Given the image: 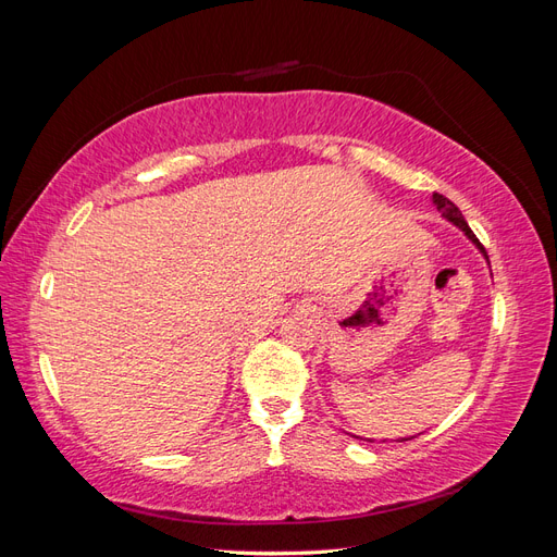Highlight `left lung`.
Wrapping results in <instances>:
<instances>
[{"mask_svg": "<svg viewBox=\"0 0 557 557\" xmlns=\"http://www.w3.org/2000/svg\"><path fill=\"white\" fill-rule=\"evenodd\" d=\"M432 205L442 211V218L444 221H448L453 227H458L465 237L476 246V250L481 252L483 256V260L487 262V267H491V260H487V252H485V248L481 246V242L474 237V232H471V227L467 225V221H465V215L460 213V209L453 205V201L448 199V197H444V195H440V193H434L432 195ZM350 436H356V434H350ZM356 440H360V442H376V440H364V436H356ZM409 440H413V436H401V440H391V442H409ZM383 444H385V440H383Z\"/></svg>", "mask_w": 557, "mask_h": 557, "instance_id": "8db88e82", "label": "left lung"}]
</instances>
